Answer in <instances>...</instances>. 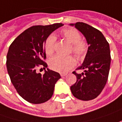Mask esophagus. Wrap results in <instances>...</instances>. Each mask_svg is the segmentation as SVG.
I'll return each mask as SVG.
<instances>
[{"mask_svg":"<svg viewBox=\"0 0 122 122\" xmlns=\"http://www.w3.org/2000/svg\"><path fill=\"white\" fill-rule=\"evenodd\" d=\"M60 75H61V77H65V76L67 75V74H66V73H61Z\"/></svg>","mask_w":122,"mask_h":122,"instance_id":"obj_1","label":"esophagus"}]
</instances>
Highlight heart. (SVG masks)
<instances>
[{
  "label": "heart",
  "mask_w": 122,
  "mask_h": 122,
  "mask_svg": "<svg viewBox=\"0 0 122 122\" xmlns=\"http://www.w3.org/2000/svg\"><path fill=\"white\" fill-rule=\"evenodd\" d=\"M61 35L69 44H71V50L74 55L81 59L85 55L87 51V44L81 40V35L73 28L63 29L61 31ZM55 44V37L53 35L49 36L44 43V50L47 55H51L54 53ZM51 69L58 72H67L76 65V61L73 57H61L59 55L54 56L48 61Z\"/></svg>",
  "instance_id": "1"
}]
</instances>
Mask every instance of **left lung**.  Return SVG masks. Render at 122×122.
Returning a JSON list of instances; mask_svg holds the SVG:
<instances>
[{"mask_svg": "<svg viewBox=\"0 0 122 122\" xmlns=\"http://www.w3.org/2000/svg\"><path fill=\"white\" fill-rule=\"evenodd\" d=\"M69 25L82 33L89 46L84 62L77 68L84 69V72H73L77 81L70 89L77 99L92 100L101 94L107 83L111 64L109 44L101 32L87 23L77 22Z\"/></svg>", "mask_w": 122, "mask_h": 122, "instance_id": "obj_1", "label": "left lung"}]
</instances>
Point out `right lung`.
<instances>
[{
	"mask_svg": "<svg viewBox=\"0 0 122 122\" xmlns=\"http://www.w3.org/2000/svg\"><path fill=\"white\" fill-rule=\"evenodd\" d=\"M63 23L35 25L25 30L10 45L6 55V68L11 81L23 99L40 104L52 97L55 84L61 76L48 68L43 75L36 72L38 66L47 67L44 43L49 35Z\"/></svg>",
	"mask_w": 122,
	"mask_h": 122,
	"instance_id": "obj_1",
	"label": "right lung"
}]
</instances>
